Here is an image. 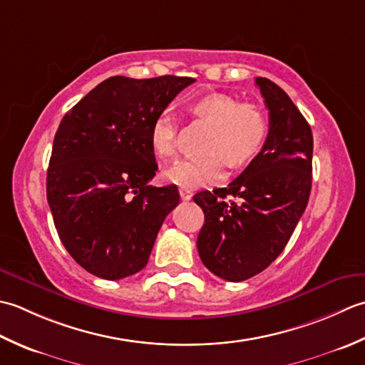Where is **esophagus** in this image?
Here are the masks:
<instances>
[{
	"mask_svg": "<svg viewBox=\"0 0 365 365\" xmlns=\"http://www.w3.org/2000/svg\"><path fill=\"white\" fill-rule=\"evenodd\" d=\"M180 195L184 202H189V200L192 198V192L189 189H180Z\"/></svg>",
	"mask_w": 365,
	"mask_h": 365,
	"instance_id": "obj_1",
	"label": "esophagus"
}]
</instances>
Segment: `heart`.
<instances>
[{"label":"heart","instance_id":"b5f03b06","mask_svg":"<svg viewBox=\"0 0 365 365\" xmlns=\"http://www.w3.org/2000/svg\"><path fill=\"white\" fill-rule=\"evenodd\" d=\"M189 113L211 124L206 158L182 159L163 170V180L182 189H198L222 180L230 167L249 165L262 153L269 135V121L255 103H241L235 96L211 93L190 102ZM178 128L173 116L162 111L150 125V146L155 158L167 160L176 153Z\"/></svg>","mask_w":365,"mask_h":365}]
</instances>
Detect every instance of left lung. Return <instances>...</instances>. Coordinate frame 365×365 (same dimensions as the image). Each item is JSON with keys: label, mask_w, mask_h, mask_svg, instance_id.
Instances as JSON below:
<instances>
[{"label": "left lung", "mask_w": 365, "mask_h": 365, "mask_svg": "<svg viewBox=\"0 0 365 365\" xmlns=\"http://www.w3.org/2000/svg\"><path fill=\"white\" fill-rule=\"evenodd\" d=\"M255 83L269 110V135L262 153L227 187L193 197L205 212L197 237L200 258L228 282L257 276L282 254L312 189L309 123L274 81L257 77Z\"/></svg>", "instance_id": "left-lung-1"}]
</instances>
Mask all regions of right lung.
<instances>
[{
	"instance_id": "right-lung-1",
	"label": "right lung",
	"mask_w": 365,
	"mask_h": 365,
	"mask_svg": "<svg viewBox=\"0 0 365 365\" xmlns=\"http://www.w3.org/2000/svg\"><path fill=\"white\" fill-rule=\"evenodd\" d=\"M195 78L110 77L64 115L47 172V200L71 257L106 280L143 269L159 230L180 203L154 187L150 125Z\"/></svg>"
}]
</instances>
